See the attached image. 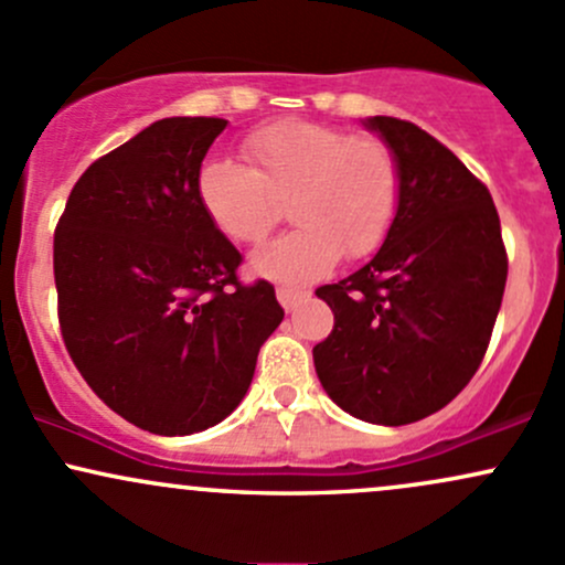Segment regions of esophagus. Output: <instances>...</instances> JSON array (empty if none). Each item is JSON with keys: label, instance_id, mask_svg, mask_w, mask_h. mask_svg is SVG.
I'll return each mask as SVG.
<instances>
[{"label": "esophagus", "instance_id": "1", "mask_svg": "<svg viewBox=\"0 0 565 565\" xmlns=\"http://www.w3.org/2000/svg\"><path fill=\"white\" fill-rule=\"evenodd\" d=\"M276 297H278V302L284 306V311H295L297 302L306 300L308 292H300V289H289V287H278Z\"/></svg>", "mask_w": 565, "mask_h": 565}]
</instances>
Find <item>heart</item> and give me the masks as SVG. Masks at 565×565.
<instances>
[{
	"label": "heart",
	"instance_id": "b5f03b06",
	"mask_svg": "<svg viewBox=\"0 0 565 565\" xmlns=\"http://www.w3.org/2000/svg\"><path fill=\"white\" fill-rule=\"evenodd\" d=\"M246 166L203 160L195 192L209 222L235 244H259L289 203L292 233L252 254V270L302 287L345 254L381 249L399 212L394 152L373 136H351L313 120H278L244 139Z\"/></svg>",
	"mask_w": 565,
	"mask_h": 565
}]
</instances>
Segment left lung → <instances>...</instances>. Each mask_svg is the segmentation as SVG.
<instances>
[{
    "mask_svg": "<svg viewBox=\"0 0 565 565\" xmlns=\"http://www.w3.org/2000/svg\"><path fill=\"white\" fill-rule=\"evenodd\" d=\"M399 163L396 222L364 268L316 289L332 308L316 375L353 418L405 426L443 411L486 356L507 284L499 214L486 184L434 136L367 117Z\"/></svg>",
    "mask_w": 565,
    "mask_h": 565,
    "instance_id": "left-lung-1",
    "label": "left lung"
}]
</instances>
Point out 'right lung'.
I'll return each mask as SVG.
<instances>
[{"label":"right lung","instance_id":"right-lung-1","mask_svg":"<svg viewBox=\"0 0 565 565\" xmlns=\"http://www.w3.org/2000/svg\"><path fill=\"white\" fill-rule=\"evenodd\" d=\"M225 126L166 117L98 158L53 238L72 362L104 405L163 437L225 420L284 319L268 281H238V249L198 201V169Z\"/></svg>","mask_w":565,"mask_h":565}]
</instances>
